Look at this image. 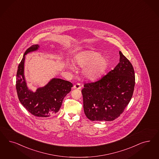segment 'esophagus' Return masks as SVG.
I'll list each match as a JSON object with an SVG mask.
<instances>
[{"instance_id": "34e87169", "label": "esophagus", "mask_w": 159, "mask_h": 159, "mask_svg": "<svg viewBox=\"0 0 159 159\" xmlns=\"http://www.w3.org/2000/svg\"><path fill=\"white\" fill-rule=\"evenodd\" d=\"M81 85H80V84H79V83H77L76 84H75L74 85V87H73V88L74 89H81Z\"/></svg>"}]
</instances>
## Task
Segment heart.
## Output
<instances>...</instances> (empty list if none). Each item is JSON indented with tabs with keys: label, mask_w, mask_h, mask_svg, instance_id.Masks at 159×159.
<instances>
[{
	"label": "heart",
	"mask_w": 159,
	"mask_h": 159,
	"mask_svg": "<svg viewBox=\"0 0 159 159\" xmlns=\"http://www.w3.org/2000/svg\"><path fill=\"white\" fill-rule=\"evenodd\" d=\"M73 62L77 66L84 68L82 74L89 80H95L101 78L107 71L109 60L101 52L92 49L84 50L77 53L73 58ZM66 66L70 70H74V65L67 61Z\"/></svg>",
	"instance_id": "heart-1"
}]
</instances>
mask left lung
<instances>
[{
	"label": "left lung",
	"instance_id": "8db88e82",
	"mask_svg": "<svg viewBox=\"0 0 159 159\" xmlns=\"http://www.w3.org/2000/svg\"><path fill=\"white\" fill-rule=\"evenodd\" d=\"M119 62L107 75L85 84L81 91L84 113L92 121L118 118L133 95L135 77L130 62L119 51Z\"/></svg>",
	"mask_w": 159,
	"mask_h": 159
}]
</instances>
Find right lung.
<instances>
[{"label":"right lung","instance_id":"obj_1","mask_svg":"<svg viewBox=\"0 0 159 159\" xmlns=\"http://www.w3.org/2000/svg\"><path fill=\"white\" fill-rule=\"evenodd\" d=\"M39 48V44H35L25 52L18 66L16 86L22 105L34 116L46 118L59 111L64 98L71 90L72 84L60 78H53L44 87L37 88L35 92L29 88L25 75L26 55L37 51Z\"/></svg>","mask_w":159,"mask_h":159}]
</instances>
